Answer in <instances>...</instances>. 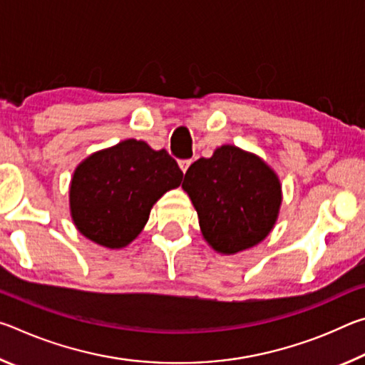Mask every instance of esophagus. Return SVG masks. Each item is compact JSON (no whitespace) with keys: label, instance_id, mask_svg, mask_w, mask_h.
<instances>
[{"label":"esophagus","instance_id":"esophagus-1","mask_svg":"<svg viewBox=\"0 0 365 365\" xmlns=\"http://www.w3.org/2000/svg\"><path fill=\"white\" fill-rule=\"evenodd\" d=\"M178 165H180V169H182V172L185 174V172H187L188 168L191 165V159H182L180 163H178Z\"/></svg>","mask_w":365,"mask_h":365}]
</instances>
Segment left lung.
<instances>
[{"mask_svg":"<svg viewBox=\"0 0 365 365\" xmlns=\"http://www.w3.org/2000/svg\"><path fill=\"white\" fill-rule=\"evenodd\" d=\"M182 188L197 212L206 242L222 255L252 248L267 237L279 217L282 185L256 154L224 145L197 159Z\"/></svg>","mask_w":365,"mask_h":365,"instance_id":"obj_1","label":"left lung"}]
</instances>
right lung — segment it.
<instances>
[{"mask_svg": "<svg viewBox=\"0 0 365 365\" xmlns=\"http://www.w3.org/2000/svg\"><path fill=\"white\" fill-rule=\"evenodd\" d=\"M183 172L165 150L123 140L93 153L73 172L69 201L77 230L110 250L132 243L143 230L154 202L180 187Z\"/></svg>", "mask_w": 365, "mask_h": 365, "instance_id": "add662e5", "label": "right lung"}]
</instances>
